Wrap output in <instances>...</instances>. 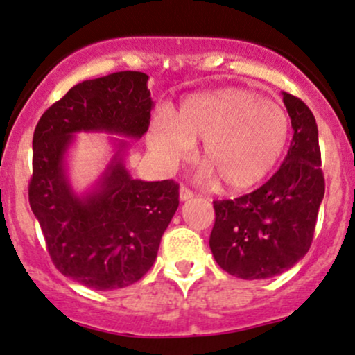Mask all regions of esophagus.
<instances>
[{"label": "esophagus", "mask_w": 355, "mask_h": 355, "mask_svg": "<svg viewBox=\"0 0 355 355\" xmlns=\"http://www.w3.org/2000/svg\"><path fill=\"white\" fill-rule=\"evenodd\" d=\"M193 196H194L193 191L184 188V186H181V189H179V199H181V201H189Z\"/></svg>", "instance_id": "esophagus-1"}]
</instances>
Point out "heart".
Masks as SVG:
<instances>
[{
    "label": "heart",
    "mask_w": 355,
    "mask_h": 355,
    "mask_svg": "<svg viewBox=\"0 0 355 355\" xmlns=\"http://www.w3.org/2000/svg\"><path fill=\"white\" fill-rule=\"evenodd\" d=\"M290 137L288 115L275 102L245 89L199 92L173 114H157L147 146L162 167H176L202 141L206 176L220 178L231 191L257 186L284 156Z\"/></svg>",
    "instance_id": "b5f03b06"
}]
</instances>
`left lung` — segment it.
Returning <instances> with one entry per match:
<instances>
[{
  "label": "left lung",
  "mask_w": 355,
  "mask_h": 355,
  "mask_svg": "<svg viewBox=\"0 0 355 355\" xmlns=\"http://www.w3.org/2000/svg\"><path fill=\"white\" fill-rule=\"evenodd\" d=\"M282 95L293 129L284 164L253 193L213 202L211 253L243 280L272 278L305 257L325 193L315 117L300 98Z\"/></svg>",
  "instance_id": "1"
}]
</instances>
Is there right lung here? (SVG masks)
Wrapping results in <instances>:
<instances>
[{
  "instance_id": "add662e5",
  "label": "right lung",
  "mask_w": 355,
  "mask_h": 355,
  "mask_svg": "<svg viewBox=\"0 0 355 355\" xmlns=\"http://www.w3.org/2000/svg\"><path fill=\"white\" fill-rule=\"evenodd\" d=\"M142 71H117L77 83L42 115L33 134L28 198L55 266L94 290L124 288L156 261L179 206L171 179H134L124 164L129 141L149 129L154 102ZM78 132L121 135L98 181L78 193L69 182L68 150Z\"/></svg>"
}]
</instances>
